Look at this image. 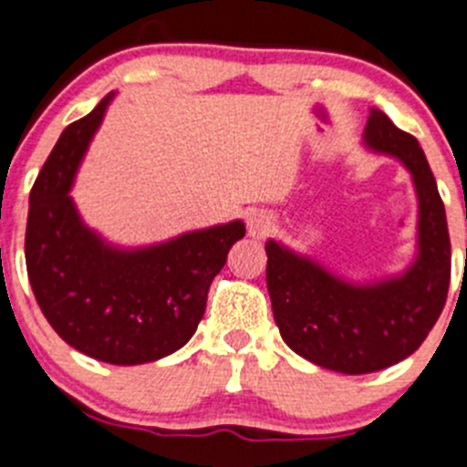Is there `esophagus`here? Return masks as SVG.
<instances>
[{
	"instance_id": "1",
	"label": "esophagus",
	"mask_w": 467,
	"mask_h": 467,
	"mask_svg": "<svg viewBox=\"0 0 467 467\" xmlns=\"http://www.w3.org/2000/svg\"><path fill=\"white\" fill-rule=\"evenodd\" d=\"M274 219L267 212H254L248 216V234L255 239H263L272 233Z\"/></svg>"
}]
</instances>
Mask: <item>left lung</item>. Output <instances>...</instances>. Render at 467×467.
Returning <instances> with one entry per match:
<instances>
[{
  "label": "left lung",
  "instance_id": "obj_1",
  "mask_svg": "<svg viewBox=\"0 0 467 467\" xmlns=\"http://www.w3.org/2000/svg\"><path fill=\"white\" fill-rule=\"evenodd\" d=\"M364 147L396 159L412 177L417 254L403 272L348 281L276 239L265 244L267 290L283 341L304 359L346 376L380 371L410 357L442 313L451 274L444 204L420 142L373 108Z\"/></svg>",
  "mask_w": 467,
  "mask_h": 467
}]
</instances>
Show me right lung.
I'll use <instances>...</instances> for the list:
<instances>
[{
	"instance_id": "obj_1",
	"label": "right lung",
	"mask_w": 467,
	"mask_h": 467,
	"mask_svg": "<svg viewBox=\"0 0 467 467\" xmlns=\"http://www.w3.org/2000/svg\"><path fill=\"white\" fill-rule=\"evenodd\" d=\"M115 91L59 135L29 193L25 260L43 316L82 355L135 366L189 343L213 276L246 234L242 221L150 246H115L82 221L71 198L78 168Z\"/></svg>"
}]
</instances>
